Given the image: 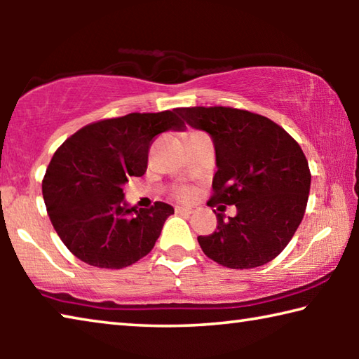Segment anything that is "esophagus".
Returning a JSON list of instances; mask_svg holds the SVG:
<instances>
[{
    "label": "esophagus",
    "instance_id": "34e87169",
    "mask_svg": "<svg viewBox=\"0 0 359 359\" xmlns=\"http://www.w3.org/2000/svg\"><path fill=\"white\" fill-rule=\"evenodd\" d=\"M175 214L191 215V214H194V209L193 208H184V205H175Z\"/></svg>",
    "mask_w": 359,
    "mask_h": 359
}]
</instances>
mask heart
I'll use <instances>...</instances> for the list:
<instances>
[{
	"label": "heart",
	"instance_id": "1",
	"mask_svg": "<svg viewBox=\"0 0 359 359\" xmlns=\"http://www.w3.org/2000/svg\"><path fill=\"white\" fill-rule=\"evenodd\" d=\"M175 194H177L180 199H188V198H191L193 190L190 187H179L177 190H175Z\"/></svg>",
	"mask_w": 359,
	"mask_h": 359
}]
</instances>
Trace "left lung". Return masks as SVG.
Here are the masks:
<instances>
[{"label":"left lung","mask_w":359,"mask_h":359,"mask_svg":"<svg viewBox=\"0 0 359 359\" xmlns=\"http://www.w3.org/2000/svg\"><path fill=\"white\" fill-rule=\"evenodd\" d=\"M188 125L209 133L217 172L208 205H236L238 214L217 231L198 236L203 252L231 269H250L274 259L302 222L311 169L293 137L276 121L234 107H179ZM220 210V208H218Z\"/></svg>","instance_id":"8db88e82"}]
</instances>
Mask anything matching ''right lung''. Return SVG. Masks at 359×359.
Masks as SVG:
<instances>
[{
    "instance_id": "1",
    "label": "right lung",
    "mask_w": 359,
    "mask_h": 359,
    "mask_svg": "<svg viewBox=\"0 0 359 359\" xmlns=\"http://www.w3.org/2000/svg\"><path fill=\"white\" fill-rule=\"evenodd\" d=\"M177 109L104 118L60 145L42 180L47 214L60 239L83 263L121 269L150 253L172 205L130 208L123 185L147 171L154 139L182 131Z\"/></svg>"
}]
</instances>
